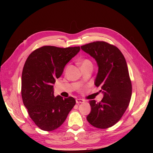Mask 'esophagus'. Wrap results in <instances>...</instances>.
Masks as SVG:
<instances>
[{
	"mask_svg": "<svg viewBox=\"0 0 153 153\" xmlns=\"http://www.w3.org/2000/svg\"><path fill=\"white\" fill-rule=\"evenodd\" d=\"M76 101L77 103H84L85 102L84 100L81 99H77L76 100Z\"/></svg>",
	"mask_w": 153,
	"mask_h": 153,
	"instance_id": "obj_1",
	"label": "esophagus"
}]
</instances>
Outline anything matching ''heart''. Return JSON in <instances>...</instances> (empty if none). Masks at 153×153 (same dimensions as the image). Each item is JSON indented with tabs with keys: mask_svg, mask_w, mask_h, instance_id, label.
Listing matches in <instances>:
<instances>
[{
	"mask_svg": "<svg viewBox=\"0 0 153 153\" xmlns=\"http://www.w3.org/2000/svg\"><path fill=\"white\" fill-rule=\"evenodd\" d=\"M80 65L81 66V68H84L88 66H92V63L91 61L87 58H84L79 61Z\"/></svg>",
	"mask_w": 153,
	"mask_h": 153,
	"instance_id": "obj_1",
	"label": "heart"
}]
</instances>
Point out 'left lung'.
<instances>
[{
    "label": "left lung",
    "instance_id": "1",
    "mask_svg": "<svg viewBox=\"0 0 153 153\" xmlns=\"http://www.w3.org/2000/svg\"><path fill=\"white\" fill-rule=\"evenodd\" d=\"M97 62L99 71L95 85L101 87L102 100H90L87 121L93 126L106 129L116 124L131 100V81L124 56L118 48L105 42H94L81 46Z\"/></svg>",
    "mask_w": 153,
    "mask_h": 153
}]
</instances>
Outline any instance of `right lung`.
<instances>
[{"instance_id": "1", "label": "right lung", "mask_w": 153, "mask_h": 153, "mask_svg": "<svg viewBox=\"0 0 153 153\" xmlns=\"http://www.w3.org/2000/svg\"><path fill=\"white\" fill-rule=\"evenodd\" d=\"M80 51L79 46H43L32 52L24 64L22 97L30 117L44 131L59 128L76 104L72 97H54L53 84L66 64Z\"/></svg>"}]
</instances>
